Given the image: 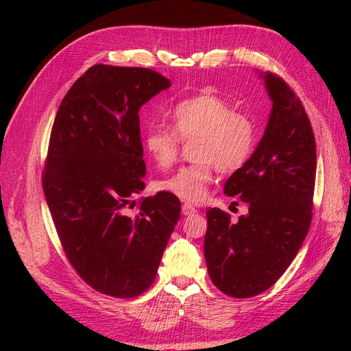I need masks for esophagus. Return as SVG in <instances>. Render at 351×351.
Instances as JSON below:
<instances>
[{
  "instance_id": "obj_1",
  "label": "esophagus",
  "mask_w": 351,
  "mask_h": 351,
  "mask_svg": "<svg viewBox=\"0 0 351 351\" xmlns=\"http://www.w3.org/2000/svg\"><path fill=\"white\" fill-rule=\"evenodd\" d=\"M196 213V208L193 206L191 204H184L182 205V214L184 215H191V214H195Z\"/></svg>"
}]
</instances>
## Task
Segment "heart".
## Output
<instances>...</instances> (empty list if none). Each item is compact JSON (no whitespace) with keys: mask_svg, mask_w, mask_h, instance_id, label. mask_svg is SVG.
<instances>
[{"mask_svg":"<svg viewBox=\"0 0 351 351\" xmlns=\"http://www.w3.org/2000/svg\"><path fill=\"white\" fill-rule=\"evenodd\" d=\"M191 140L197 161L178 169L156 187L187 202H197L206 195L214 169L234 173L245 166L255 151L258 131L247 114L234 111L229 102L214 93L178 102L170 111V128L152 123L143 131L146 152L160 167L171 166L181 151V141Z\"/></svg>","mask_w":351,"mask_h":351,"instance_id":"1","label":"heart"}]
</instances>
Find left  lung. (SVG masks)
Listing matches in <instances>:
<instances>
[{
    "label": "left lung",
    "instance_id": "left-lung-1",
    "mask_svg": "<svg viewBox=\"0 0 351 351\" xmlns=\"http://www.w3.org/2000/svg\"><path fill=\"white\" fill-rule=\"evenodd\" d=\"M259 75L271 113L250 160L225 184V195L240 197L249 213L234 225L219 208L206 211L208 273L235 299L264 293L293 263L311 226L315 189V137L306 111L280 77Z\"/></svg>",
    "mask_w": 351,
    "mask_h": 351
}]
</instances>
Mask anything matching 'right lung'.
Here are the masks:
<instances>
[{"instance_id": "add662e5", "label": "right lung", "mask_w": 351, "mask_h": 351, "mask_svg": "<svg viewBox=\"0 0 351 351\" xmlns=\"http://www.w3.org/2000/svg\"><path fill=\"white\" fill-rule=\"evenodd\" d=\"M170 87L146 68L95 64L66 93L52 125L43 193L63 250L80 278L117 299L152 285L181 217V202L158 191L125 214L143 191L141 106Z\"/></svg>"}]
</instances>
